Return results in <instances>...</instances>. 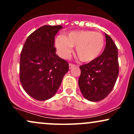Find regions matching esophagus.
<instances>
[{
	"label": "esophagus",
	"mask_w": 134,
	"mask_h": 134,
	"mask_svg": "<svg viewBox=\"0 0 134 134\" xmlns=\"http://www.w3.org/2000/svg\"><path fill=\"white\" fill-rule=\"evenodd\" d=\"M75 66H76V65H75V64H71V63H70V64H69V69H72V67H75Z\"/></svg>",
	"instance_id": "1"
}]
</instances>
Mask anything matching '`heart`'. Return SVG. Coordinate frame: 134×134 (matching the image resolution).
I'll return each mask as SVG.
<instances>
[{"mask_svg":"<svg viewBox=\"0 0 134 134\" xmlns=\"http://www.w3.org/2000/svg\"><path fill=\"white\" fill-rule=\"evenodd\" d=\"M55 47L63 58H67L76 47L77 57L84 62H90L98 57L104 45L102 34L89 30L74 31L65 36L59 35L55 40Z\"/></svg>","mask_w":134,"mask_h":134,"instance_id":"b5f03b06","label":"heart"}]
</instances>
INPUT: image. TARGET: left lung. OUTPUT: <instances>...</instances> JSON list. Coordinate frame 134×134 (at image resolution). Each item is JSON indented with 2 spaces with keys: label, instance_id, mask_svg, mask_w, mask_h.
<instances>
[{
  "label": "left lung",
  "instance_id": "left-lung-1",
  "mask_svg": "<svg viewBox=\"0 0 134 134\" xmlns=\"http://www.w3.org/2000/svg\"><path fill=\"white\" fill-rule=\"evenodd\" d=\"M106 47L100 56L80 66L79 86L86 99L99 101L105 98L115 86L119 73L118 48L110 36L105 34Z\"/></svg>",
  "mask_w": 134,
  "mask_h": 134
}]
</instances>
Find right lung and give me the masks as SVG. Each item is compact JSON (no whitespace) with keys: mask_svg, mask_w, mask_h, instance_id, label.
<instances>
[{"mask_svg":"<svg viewBox=\"0 0 134 134\" xmlns=\"http://www.w3.org/2000/svg\"><path fill=\"white\" fill-rule=\"evenodd\" d=\"M60 25H45L33 32L21 52L19 79L31 97L38 101L50 99L57 91L69 64L55 53V36Z\"/></svg>","mask_w":134,"mask_h":134,"instance_id":"1","label":"right lung"}]
</instances>
